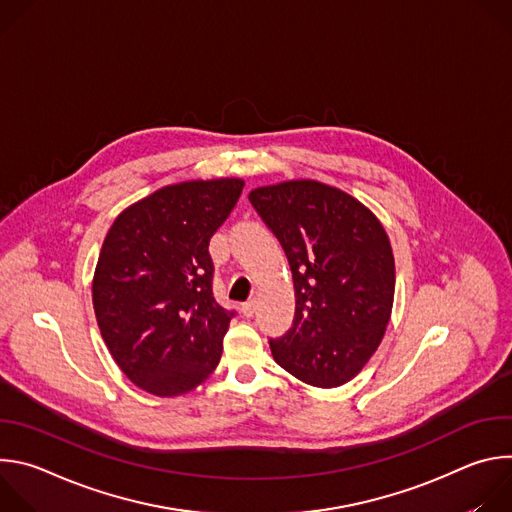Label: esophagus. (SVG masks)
Masks as SVG:
<instances>
[{"label":"esophagus","mask_w":512,"mask_h":512,"mask_svg":"<svg viewBox=\"0 0 512 512\" xmlns=\"http://www.w3.org/2000/svg\"><path fill=\"white\" fill-rule=\"evenodd\" d=\"M255 310H257V302H255V300H251V302H245V304L241 306V312H243L247 318H251V316L255 314Z\"/></svg>","instance_id":"obj_1"}]
</instances>
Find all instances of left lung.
Listing matches in <instances>:
<instances>
[{
    "label": "left lung",
    "instance_id": "8db88e82",
    "mask_svg": "<svg viewBox=\"0 0 512 512\" xmlns=\"http://www.w3.org/2000/svg\"><path fill=\"white\" fill-rule=\"evenodd\" d=\"M294 275L296 316L269 340L281 369L332 389L354 379L391 320L395 259L379 218L340 188L287 180L249 192Z\"/></svg>",
    "mask_w": 512,
    "mask_h": 512
}]
</instances>
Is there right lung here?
Masks as SVG:
<instances>
[{"instance_id": "right-lung-1", "label": "right lung", "mask_w": 512, "mask_h": 512, "mask_svg": "<svg viewBox=\"0 0 512 512\" xmlns=\"http://www.w3.org/2000/svg\"><path fill=\"white\" fill-rule=\"evenodd\" d=\"M243 186L241 178L164 186L111 225L95 267L93 308L111 356L139 389L184 395L221 360L235 314L212 296L208 243Z\"/></svg>"}]
</instances>
